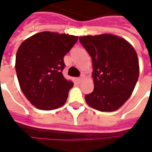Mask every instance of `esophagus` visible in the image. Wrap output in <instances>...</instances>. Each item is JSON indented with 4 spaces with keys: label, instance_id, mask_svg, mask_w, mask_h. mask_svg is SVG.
<instances>
[{
    "label": "esophagus",
    "instance_id": "34e87169",
    "mask_svg": "<svg viewBox=\"0 0 152 152\" xmlns=\"http://www.w3.org/2000/svg\"><path fill=\"white\" fill-rule=\"evenodd\" d=\"M83 78H84V76H80V77H78V78H77L76 80H77V81H78L79 83H81V82L83 81Z\"/></svg>",
    "mask_w": 152,
    "mask_h": 152
}]
</instances>
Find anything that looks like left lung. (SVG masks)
I'll return each instance as SVG.
<instances>
[{"label":"left lung","mask_w":152,"mask_h":152,"mask_svg":"<svg viewBox=\"0 0 152 152\" xmlns=\"http://www.w3.org/2000/svg\"><path fill=\"white\" fill-rule=\"evenodd\" d=\"M79 41L92 60L94 90L85 95L86 103L101 112L119 109L131 96L139 76L136 50L112 34L83 36Z\"/></svg>","instance_id":"8db88e82"}]
</instances>
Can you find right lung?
<instances>
[{
    "label": "right lung",
    "instance_id": "add662e5",
    "mask_svg": "<svg viewBox=\"0 0 152 152\" xmlns=\"http://www.w3.org/2000/svg\"><path fill=\"white\" fill-rule=\"evenodd\" d=\"M78 37L43 31L25 39L15 56V71L26 99L39 109L63 106L73 86L62 75L64 56Z\"/></svg>",
    "mask_w": 152,
    "mask_h": 152
}]
</instances>
